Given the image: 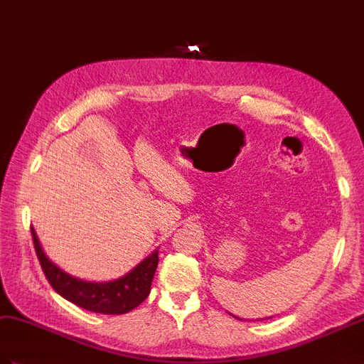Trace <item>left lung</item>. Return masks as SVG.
Returning <instances> with one entry per match:
<instances>
[{"instance_id": "obj_1", "label": "left lung", "mask_w": 364, "mask_h": 364, "mask_svg": "<svg viewBox=\"0 0 364 364\" xmlns=\"http://www.w3.org/2000/svg\"><path fill=\"white\" fill-rule=\"evenodd\" d=\"M230 315H232V314H230ZM235 316V315H233ZM235 318H237V316H235ZM272 318V316H270ZM237 320H241V318H237ZM261 320H262V318H261Z\"/></svg>"}]
</instances>
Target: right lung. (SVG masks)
Returning <instances> with one entry per match:
<instances>
[{"label":"right lung","mask_w":364,"mask_h":364,"mask_svg":"<svg viewBox=\"0 0 364 364\" xmlns=\"http://www.w3.org/2000/svg\"><path fill=\"white\" fill-rule=\"evenodd\" d=\"M31 232L35 252L49 284L58 295L78 307L103 315H122L140 306L151 291V282L159 262V250H154L122 278L103 282L85 281L66 273L52 262L44 253L33 227H31Z\"/></svg>","instance_id":"right-lung-1"}]
</instances>
